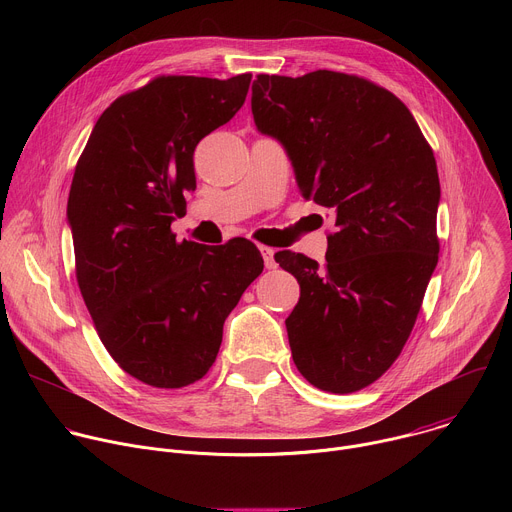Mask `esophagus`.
Listing matches in <instances>:
<instances>
[{
    "instance_id": "esophagus-1",
    "label": "esophagus",
    "mask_w": 512,
    "mask_h": 512,
    "mask_svg": "<svg viewBox=\"0 0 512 512\" xmlns=\"http://www.w3.org/2000/svg\"><path fill=\"white\" fill-rule=\"evenodd\" d=\"M259 251H261V255H263L265 267H267V269H275V267H277V263H275V251H273L271 247H265V245H261Z\"/></svg>"
}]
</instances>
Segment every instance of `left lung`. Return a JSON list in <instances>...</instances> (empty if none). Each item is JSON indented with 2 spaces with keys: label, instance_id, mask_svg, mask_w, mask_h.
Returning a JSON list of instances; mask_svg holds the SVG:
<instances>
[{
  "label": "left lung",
  "instance_id": "left-lung-1",
  "mask_svg": "<svg viewBox=\"0 0 512 512\" xmlns=\"http://www.w3.org/2000/svg\"><path fill=\"white\" fill-rule=\"evenodd\" d=\"M251 109L294 166L306 200L336 214L324 267L279 251L300 283L285 320L308 383L354 393L401 354L437 265L440 178L427 139L401 99L356 75H257Z\"/></svg>",
  "mask_w": 512,
  "mask_h": 512
}]
</instances>
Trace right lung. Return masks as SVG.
Wrapping results in <instances>:
<instances>
[{"label": "right lung", "mask_w": 512, "mask_h": 512, "mask_svg": "<svg viewBox=\"0 0 512 512\" xmlns=\"http://www.w3.org/2000/svg\"><path fill=\"white\" fill-rule=\"evenodd\" d=\"M251 75H162L99 117L68 194L77 281L97 334L133 379L180 389L202 379L223 324L263 271L247 239L176 241L196 188L198 141L243 107Z\"/></svg>", "instance_id": "obj_1"}]
</instances>
